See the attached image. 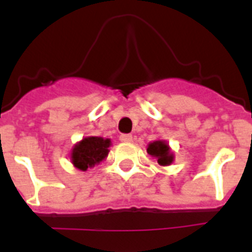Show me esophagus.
Wrapping results in <instances>:
<instances>
[{
  "label": "esophagus",
  "mask_w": 252,
  "mask_h": 252,
  "mask_svg": "<svg viewBox=\"0 0 252 252\" xmlns=\"http://www.w3.org/2000/svg\"><path fill=\"white\" fill-rule=\"evenodd\" d=\"M120 140L122 142H131L132 141V135H130V133H122L121 136H120Z\"/></svg>",
  "instance_id": "34e87169"
}]
</instances>
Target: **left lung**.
Segmentation results:
<instances>
[{
    "label": "left lung",
    "mask_w": 252,
    "mask_h": 252,
    "mask_svg": "<svg viewBox=\"0 0 252 252\" xmlns=\"http://www.w3.org/2000/svg\"><path fill=\"white\" fill-rule=\"evenodd\" d=\"M149 155L158 160L159 165L166 166L170 165L174 161V153L171 151L170 146L165 140H157V141L150 142L146 149Z\"/></svg>",
    "instance_id": "8db88e82"
}]
</instances>
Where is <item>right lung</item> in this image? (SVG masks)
I'll return each mask as SVG.
<instances>
[{
    "instance_id": "1",
    "label": "right lung",
    "mask_w": 252,
    "mask_h": 252,
    "mask_svg": "<svg viewBox=\"0 0 252 252\" xmlns=\"http://www.w3.org/2000/svg\"><path fill=\"white\" fill-rule=\"evenodd\" d=\"M112 145L110 139L101 136H87L73 146L70 151V161L74 168L86 171L103 161L110 153Z\"/></svg>"
}]
</instances>
